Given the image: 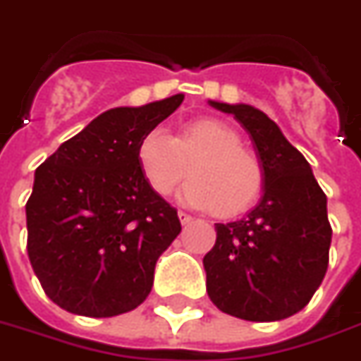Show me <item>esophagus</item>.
Returning <instances> with one entry per match:
<instances>
[{
    "instance_id": "obj_1",
    "label": "esophagus",
    "mask_w": 361,
    "mask_h": 361,
    "mask_svg": "<svg viewBox=\"0 0 361 361\" xmlns=\"http://www.w3.org/2000/svg\"><path fill=\"white\" fill-rule=\"evenodd\" d=\"M178 221H180V224H183V226H186V224L194 222V219H192L188 213H183V211H178Z\"/></svg>"
}]
</instances>
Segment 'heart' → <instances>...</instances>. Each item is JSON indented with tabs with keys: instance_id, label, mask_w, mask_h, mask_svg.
<instances>
[{
	"instance_id": "obj_1",
	"label": "heart",
	"mask_w": 361,
	"mask_h": 361,
	"mask_svg": "<svg viewBox=\"0 0 361 361\" xmlns=\"http://www.w3.org/2000/svg\"><path fill=\"white\" fill-rule=\"evenodd\" d=\"M137 164L154 194L169 197L186 177L180 200L196 209H213L224 219L253 207L264 186V171L240 135L224 121L200 118L175 137L152 129L137 146Z\"/></svg>"
}]
</instances>
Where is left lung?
Segmentation results:
<instances>
[{"mask_svg":"<svg viewBox=\"0 0 361 361\" xmlns=\"http://www.w3.org/2000/svg\"><path fill=\"white\" fill-rule=\"evenodd\" d=\"M209 104L247 131L264 186L242 221L215 224L216 242L203 257L207 295L219 310L247 322L289 318L310 302L327 272V197L310 164L267 114L249 104Z\"/></svg>","mask_w":361,"mask_h":361,"instance_id":"left-lung-1","label":"left lung"}]
</instances>
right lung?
<instances>
[{"mask_svg": "<svg viewBox=\"0 0 361 361\" xmlns=\"http://www.w3.org/2000/svg\"><path fill=\"white\" fill-rule=\"evenodd\" d=\"M183 100L178 93L106 110L36 169L28 257L43 291L68 312L110 318L152 291L156 262L180 221L142 177L137 146Z\"/></svg>", "mask_w": 361, "mask_h": 361, "instance_id": "obj_1", "label": "right lung"}]
</instances>
